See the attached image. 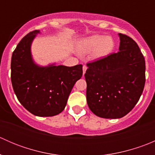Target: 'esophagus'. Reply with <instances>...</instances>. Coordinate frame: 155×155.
<instances>
[{
  "label": "esophagus",
  "instance_id": "esophagus-1",
  "mask_svg": "<svg viewBox=\"0 0 155 155\" xmlns=\"http://www.w3.org/2000/svg\"><path fill=\"white\" fill-rule=\"evenodd\" d=\"M87 66L86 65H83V67H82V70H83V74H85V71H86V70H87Z\"/></svg>",
  "mask_w": 155,
  "mask_h": 155
}]
</instances>
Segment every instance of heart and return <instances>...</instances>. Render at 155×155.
<instances>
[{
  "mask_svg": "<svg viewBox=\"0 0 155 155\" xmlns=\"http://www.w3.org/2000/svg\"><path fill=\"white\" fill-rule=\"evenodd\" d=\"M81 48L83 51L90 52L94 51L97 57L107 55L114 48V42L112 37L101 35H93L84 39L81 42Z\"/></svg>",
  "mask_w": 155,
  "mask_h": 155,
  "instance_id": "obj_1",
  "label": "heart"
}]
</instances>
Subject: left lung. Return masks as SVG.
I'll list each match as a JSON object with an SVG mask.
<instances>
[{
    "mask_svg": "<svg viewBox=\"0 0 155 155\" xmlns=\"http://www.w3.org/2000/svg\"><path fill=\"white\" fill-rule=\"evenodd\" d=\"M119 51L87 64V106L97 116L120 118L140 100L145 82L144 56L137 43L118 34Z\"/></svg>",
    "mask_w": 155,
    "mask_h": 155,
    "instance_id": "1",
    "label": "left lung"
}]
</instances>
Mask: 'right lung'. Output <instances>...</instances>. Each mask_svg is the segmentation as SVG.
I'll return each instance as SVG.
<instances>
[{"label":"right lung","mask_w":155,"mask_h":155,"mask_svg":"<svg viewBox=\"0 0 155 155\" xmlns=\"http://www.w3.org/2000/svg\"><path fill=\"white\" fill-rule=\"evenodd\" d=\"M39 30L21 39L12 52L11 82L20 104L33 115L54 116L64 109L76 81L82 76V65L40 67L34 64L31 46Z\"/></svg>","instance_id":"right-lung-1"}]
</instances>
